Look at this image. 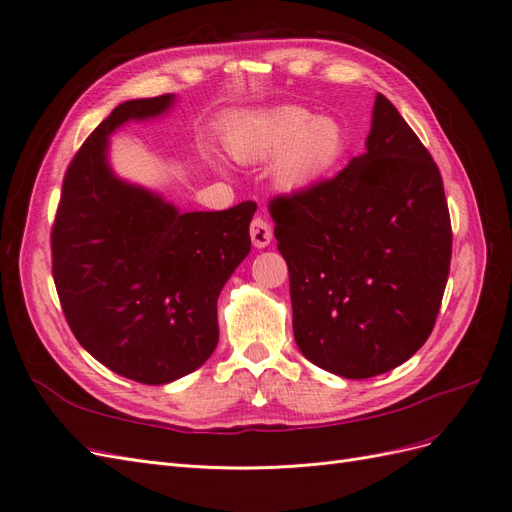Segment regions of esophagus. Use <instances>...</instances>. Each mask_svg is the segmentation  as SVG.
I'll return each mask as SVG.
<instances>
[{"label":"esophagus","mask_w":512,"mask_h":512,"mask_svg":"<svg viewBox=\"0 0 512 512\" xmlns=\"http://www.w3.org/2000/svg\"><path fill=\"white\" fill-rule=\"evenodd\" d=\"M250 235H252L254 247L262 250V247H267L271 243V239H273L271 224L265 218H254L252 224H250Z\"/></svg>","instance_id":"1"}]
</instances>
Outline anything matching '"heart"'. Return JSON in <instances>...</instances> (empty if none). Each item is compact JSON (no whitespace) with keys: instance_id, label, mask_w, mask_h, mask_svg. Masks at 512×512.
I'll list each match as a JSON object with an SVG mask.
<instances>
[{"instance_id":"b5f03b06","label":"heart","mask_w":512,"mask_h":512,"mask_svg":"<svg viewBox=\"0 0 512 512\" xmlns=\"http://www.w3.org/2000/svg\"><path fill=\"white\" fill-rule=\"evenodd\" d=\"M224 141L237 162L273 160V181L286 192L312 190L329 179L348 149L342 123L329 115L314 117L303 106L247 113L230 123Z\"/></svg>"}]
</instances>
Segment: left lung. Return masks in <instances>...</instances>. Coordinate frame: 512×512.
<instances>
[{
  "mask_svg": "<svg viewBox=\"0 0 512 512\" xmlns=\"http://www.w3.org/2000/svg\"><path fill=\"white\" fill-rule=\"evenodd\" d=\"M301 354L335 376L406 363L436 324L451 267L440 170L382 94L365 153L331 181L271 203Z\"/></svg>",
  "mask_w": 512,
  "mask_h": 512,
  "instance_id": "obj_1",
  "label": "left lung"
}]
</instances>
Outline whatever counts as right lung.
Returning a JSON list of instances; mask_svg holds the SVG:
<instances>
[{"instance_id": "1", "label": "right lung", "mask_w": 512, "mask_h": 512, "mask_svg": "<svg viewBox=\"0 0 512 512\" xmlns=\"http://www.w3.org/2000/svg\"><path fill=\"white\" fill-rule=\"evenodd\" d=\"M175 96L128 100L70 162L51 235L53 280L79 344L115 374L168 384L218 346V297L250 254L254 203L181 213L115 175L111 136L162 117Z\"/></svg>"}]
</instances>
